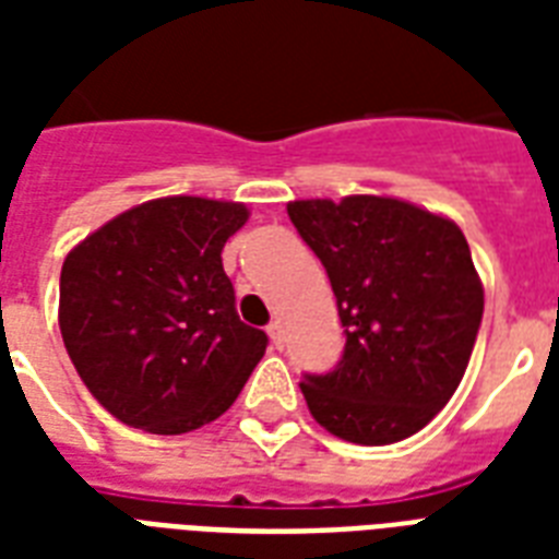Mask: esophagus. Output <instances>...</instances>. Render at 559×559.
<instances>
[{
    "label": "esophagus",
    "instance_id": "34e87169",
    "mask_svg": "<svg viewBox=\"0 0 559 559\" xmlns=\"http://www.w3.org/2000/svg\"><path fill=\"white\" fill-rule=\"evenodd\" d=\"M266 333H270V340L275 348H284V328H281V322H270V328H266Z\"/></svg>",
    "mask_w": 559,
    "mask_h": 559
}]
</instances>
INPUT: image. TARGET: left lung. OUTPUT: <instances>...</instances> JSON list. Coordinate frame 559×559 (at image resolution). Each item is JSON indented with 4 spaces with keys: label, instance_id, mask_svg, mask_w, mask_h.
I'll list each match as a JSON object with an SVG mask.
<instances>
[{
    "label": "left lung",
    "instance_id": "1",
    "mask_svg": "<svg viewBox=\"0 0 559 559\" xmlns=\"http://www.w3.org/2000/svg\"><path fill=\"white\" fill-rule=\"evenodd\" d=\"M287 214L331 278L345 350L305 373L316 424L382 447L420 432L459 389L485 313L467 237L394 197L296 200Z\"/></svg>",
    "mask_w": 559,
    "mask_h": 559
}]
</instances>
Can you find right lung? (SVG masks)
<instances>
[{"label": "right lung", "instance_id": "1", "mask_svg": "<svg viewBox=\"0 0 559 559\" xmlns=\"http://www.w3.org/2000/svg\"><path fill=\"white\" fill-rule=\"evenodd\" d=\"M243 202L162 197L66 254L60 333L92 397L121 424L182 435L217 420L266 350L240 322L223 246Z\"/></svg>", "mask_w": 559, "mask_h": 559}]
</instances>
